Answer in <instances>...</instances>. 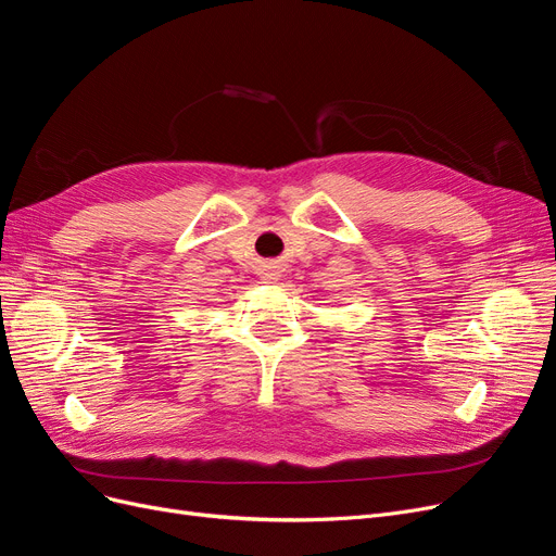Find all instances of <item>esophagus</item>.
Segmentation results:
<instances>
[{
	"label": "esophagus",
	"mask_w": 556,
	"mask_h": 556,
	"mask_svg": "<svg viewBox=\"0 0 556 556\" xmlns=\"http://www.w3.org/2000/svg\"><path fill=\"white\" fill-rule=\"evenodd\" d=\"M270 279H275V277H270Z\"/></svg>",
	"instance_id": "34e87169"
}]
</instances>
